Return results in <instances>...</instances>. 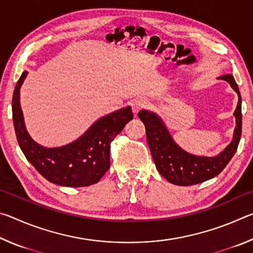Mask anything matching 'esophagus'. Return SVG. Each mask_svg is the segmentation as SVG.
<instances>
[{
  "label": "esophagus",
  "instance_id": "esophagus-1",
  "mask_svg": "<svg viewBox=\"0 0 253 253\" xmlns=\"http://www.w3.org/2000/svg\"><path fill=\"white\" fill-rule=\"evenodd\" d=\"M130 106L132 113L136 114L137 111L147 106V100L144 99V98H135L130 101Z\"/></svg>",
  "mask_w": 253,
  "mask_h": 253
}]
</instances>
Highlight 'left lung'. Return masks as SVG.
I'll list each match as a JSON object with an SVG mask.
<instances>
[{
  "instance_id": "8db88e82",
  "label": "left lung",
  "mask_w": 253,
  "mask_h": 253,
  "mask_svg": "<svg viewBox=\"0 0 253 253\" xmlns=\"http://www.w3.org/2000/svg\"><path fill=\"white\" fill-rule=\"evenodd\" d=\"M220 79L229 83L238 93L239 101L234 111L235 129L233 139L217 156H195L187 153L174 142L162 119L155 113L140 110L138 117L146 128V138L156 169L163 177L175 185L188 186L200 184L219 175L237 152L242 131L241 95L232 75H224Z\"/></svg>"
}]
</instances>
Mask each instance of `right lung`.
Masks as SVG:
<instances>
[{
	"label": "right lung",
	"instance_id": "obj_1",
	"mask_svg": "<svg viewBox=\"0 0 253 253\" xmlns=\"http://www.w3.org/2000/svg\"><path fill=\"white\" fill-rule=\"evenodd\" d=\"M21 75L12 98L15 135L24 156L49 182L61 186L80 187L98 183L110 168V143L134 115L129 106L98 118L83 135L57 147L41 146L25 129L20 107V88L27 77Z\"/></svg>",
	"mask_w": 253,
	"mask_h": 253
}]
</instances>
